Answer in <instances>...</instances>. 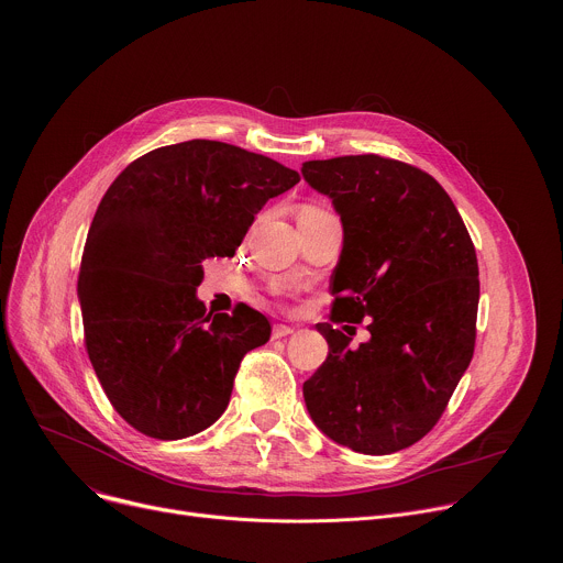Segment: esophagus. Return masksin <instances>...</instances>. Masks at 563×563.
I'll return each mask as SVG.
<instances>
[{"mask_svg": "<svg viewBox=\"0 0 563 563\" xmlns=\"http://www.w3.org/2000/svg\"><path fill=\"white\" fill-rule=\"evenodd\" d=\"M289 334H294V328H289V325H274L272 339H285Z\"/></svg>", "mask_w": 563, "mask_h": 563, "instance_id": "34e87169", "label": "esophagus"}]
</instances>
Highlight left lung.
<instances>
[{"label": "left lung", "instance_id": "obj_1", "mask_svg": "<svg viewBox=\"0 0 563 563\" xmlns=\"http://www.w3.org/2000/svg\"><path fill=\"white\" fill-rule=\"evenodd\" d=\"M300 174L343 224L332 316L372 318V339L356 350L330 323L316 325L330 354L302 385L307 412L354 452L410 448L437 426L472 361L478 265L470 233L445 189L398 159H309Z\"/></svg>", "mask_w": 563, "mask_h": 563}]
</instances>
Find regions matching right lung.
<instances>
[{
    "mask_svg": "<svg viewBox=\"0 0 563 563\" xmlns=\"http://www.w3.org/2000/svg\"><path fill=\"white\" fill-rule=\"evenodd\" d=\"M298 180L272 157L189 140L137 157L104 194L77 298L102 389L142 434L207 430L229 406L240 361L269 341L261 311L211 313L196 289L202 261L233 256L265 202Z\"/></svg>",
    "mask_w": 563,
    "mask_h": 563,
    "instance_id": "obj_1",
    "label": "right lung"
}]
</instances>
